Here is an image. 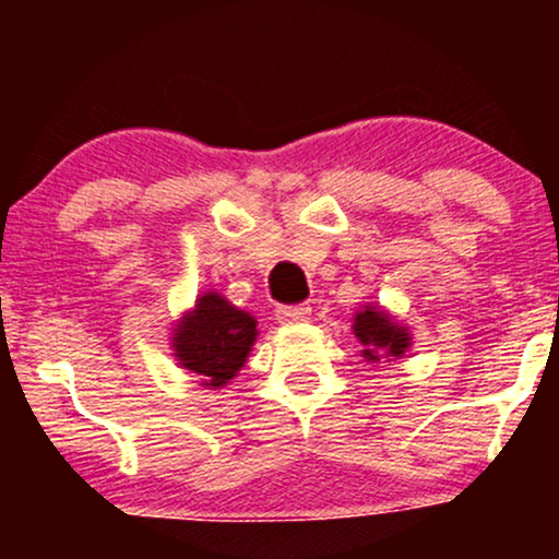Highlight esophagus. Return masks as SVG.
Wrapping results in <instances>:
<instances>
[{"instance_id":"obj_1","label":"esophagus","mask_w":559,"mask_h":559,"mask_svg":"<svg viewBox=\"0 0 559 559\" xmlns=\"http://www.w3.org/2000/svg\"><path fill=\"white\" fill-rule=\"evenodd\" d=\"M281 323H301V320L310 318V305H286L275 310Z\"/></svg>"}]
</instances>
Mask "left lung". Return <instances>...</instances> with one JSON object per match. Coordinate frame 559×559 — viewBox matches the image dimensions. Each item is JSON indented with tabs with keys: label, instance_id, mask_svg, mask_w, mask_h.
<instances>
[{
	"label": "left lung",
	"instance_id": "obj_1",
	"mask_svg": "<svg viewBox=\"0 0 559 559\" xmlns=\"http://www.w3.org/2000/svg\"><path fill=\"white\" fill-rule=\"evenodd\" d=\"M355 336L368 346V349H362V355L370 357V360H378L381 352L389 357H402L404 349L409 346V333L391 323V318L378 307L357 312Z\"/></svg>",
	"mask_w": 559,
	"mask_h": 559
}]
</instances>
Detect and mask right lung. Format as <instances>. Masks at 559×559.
<instances>
[{
  "instance_id": "obj_1",
  "label": "right lung",
  "mask_w": 559,
  "mask_h": 559,
  "mask_svg": "<svg viewBox=\"0 0 559 559\" xmlns=\"http://www.w3.org/2000/svg\"><path fill=\"white\" fill-rule=\"evenodd\" d=\"M254 338L258 320L210 292L181 320L173 346L186 370L204 376V386H223L247 362Z\"/></svg>"
}]
</instances>
